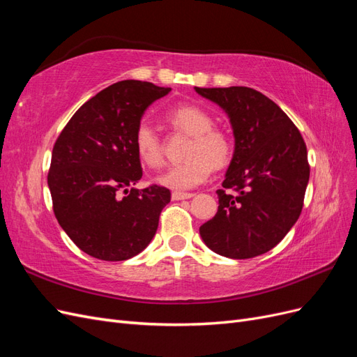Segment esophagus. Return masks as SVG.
<instances>
[{"label": "esophagus", "mask_w": 357, "mask_h": 357, "mask_svg": "<svg viewBox=\"0 0 357 357\" xmlns=\"http://www.w3.org/2000/svg\"><path fill=\"white\" fill-rule=\"evenodd\" d=\"M193 197V193L190 192H172L171 198L174 201H180V199H189Z\"/></svg>", "instance_id": "esophagus-1"}]
</instances>
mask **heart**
I'll return each mask as SVG.
<instances>
[{
  "label": "heart",
  "mask_w": 357,
  "mask_h": 357,
  "mask_svg": "<svg viewBox=\"0 0 357 357\" xmlns=\"http://www.w3.org/2000/svg\"><path fill=\"white\" fill-rule=\"evenodd\" d=\"M167 121L180 131L190 135L186 149L188 159L169 167L158 177L162 186L186 190L207 180L215 168H223L234 155V138L229 132L214 126L213 116L195 104H181L169 110ZM134 144L139 160L149 168H159L164 164V149L155 129L142 122L134 134Z\"/></svg>",
  "instance_id": "b5f03b06"
}]
</instances>
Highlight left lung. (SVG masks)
I'll use <instances>...</instances> for the list:
<instances>
[{"label": "left lung", "mask_w": 357, "mask_h": 357, "mask_svg": "<svg viewBox=\"0 0 357 357\" xmlns=\"http://www.w3.org/2000/svg\"><path fill=\"white\" fill-rule=\"evenodd\" d=\"M228 113L235 150L218 190L219 210L199 234L218 255L250 259L271 250L304 205L310 178L307 146L280 107L245 86L195 88Z\"/></svg>", "instance_id": "1"}]
</instances>
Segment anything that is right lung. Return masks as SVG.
<instances>
[{
    "label": "right lung",
    "mask_w": 357,
    "mask_h": 357,
    "mask_svg": "<svg viewBox=\"0 0 357 357\" xmlns=\"http://www.w3.org/2000/svg\"><path fill=\"white\" fill-rule=\"evenodd\" d=\"M169 91L149 82H117L86 101L53 146L47 174L53 213L73 243L92 257L126 261L156 234L169 189L128 188L143 176L135 129L147 107Z\"/></svg>",
    "instance_id": "add662e5"
}]
</instances>
